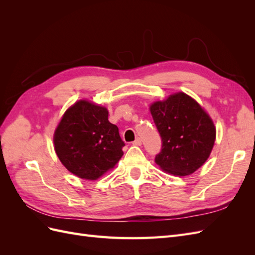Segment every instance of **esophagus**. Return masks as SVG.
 <instances>
[{"mask_svg": "<svg viewBox=\"0 0 255 255\" xmlns=\"http://www.w3.org/2000/svg\"><path fill=\"white\" fill-rule=\"evenodd\" d=\"M133 144L134 145H140L141 144V138H139V137L136 138V139L133 141Z\"/></svg>", "mask_w": 255, "mask_h": 255, "instance_id": "34e87169", "label": "esophagus"}]
</instances>
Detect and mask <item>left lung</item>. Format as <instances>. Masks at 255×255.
Returning <instances> with one entry per match:
<instances>
[{"label":"left lung","instance_id":"8db88e82","mask_svg":"<svg viewBox=\"0 0 255 255\" xmlns=\"http://www.w3.org/2000/svg\"><path fill=\"white\" fill-rule=\"evenodd\" d=\"M150 111L161 138L155 163L174 175L194 173L210 156L215 142L210 116L184 92L153 103Z\"/></svg>","mask_w":255,"mask_h":255}]
</instances>
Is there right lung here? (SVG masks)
Segmentation results:
<instances>
[{"mask_svg":"<svg viewBox=\"0 0 255 255\" xmlns=\"http://www.w3.org/2000/svg\"><path fill=\"white\" fill-rule=\"evenodd\" d=\"M125 141L105 107L79 101L69 109L54 135L58 158L81 179L97 180L123 155Z\"/></svg>","mask_w":255,"mask_h":255,"instance_id":"right-lung-1","label":"right lung"}]
</instances>
